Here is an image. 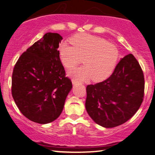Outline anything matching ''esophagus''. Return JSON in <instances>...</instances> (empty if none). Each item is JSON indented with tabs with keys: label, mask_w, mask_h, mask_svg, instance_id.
Returning <instances> with one entry per match:
<instances>
[{
	"label": "esophagus",
	"mask_w": 155,
	"mask_h": 155,
	"mask_svg": "<svg viewBox=\"0 0 155 155\" xmlns=\"http://www.w3.org/2000/svg\"><path fill=\"white\" fill-rule=\"evenodd\" d=\"M72 83H73V84H76L79 83V81H78V80L76 79H72Z\"/></svg>",
	"instance_id": "1"
}]
</instances>
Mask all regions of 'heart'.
<instances>
[{
    "instance_id": "b5f03b06",
    "label": "heart",
    "mask_w": 155,
    "mask_h": 155,
    "mask_svg": "<svg viewBox=\"0 0 155 155\" xmlns=\"http://www.w3.org/2000/svg\"><path fill=\"white\" fill-rule=\"evenodd\" d=\"M72 46L61 43L58 47L61 61L67 68H73L83 57L84 66L74 68L68 75L79 81L91 79L101 81L112 73L119 59L115 45L101 37L89 34H79L70 38Z\"/></svg>"
}]
</instances>
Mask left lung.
<instances>
[{"label":"left lung","instance_id":"8db88e82","mask_svg":"<svg viewBox=\"0 0 155 155\" xmlns=\"http://www.w3.org/2000/svg\"><path fill=\"white\" fill-rule=\"evenodd\" d=\"M144 79L139 62L132 54L121 58L107 79L87 87L85 107L94 122L105 128L124 124L142 104Z\"/></svg>","mask_w":155,"mask_h":155}]
</instances>
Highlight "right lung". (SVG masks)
I'll return each mask as SVG.
<instances>
[{
	"label": "right lung",
	"mask_w": 155,
	"mask_h": 155,
	"mask_svg": "<svg viewBox=\"0 0 155 155\" xmlns=\"http://www.w3.org/2000/svg\"><path fill=\"white\" fill-rule=\"evenodd\" d=\"M62 39L58 34L46 33L21 55L13 68V99L27 119L38 124L60 116L72 89L58 50Z\"/></svg>",
	"instance_id": "add662e5"
}]
</instances>
